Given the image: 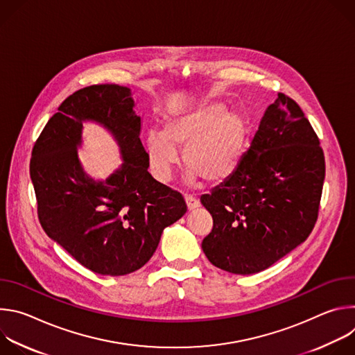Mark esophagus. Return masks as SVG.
<instances>
[{
  "label": "esophagus",
  "mask_w": 355,
  "mask_h": 355,
  "mask_svg": "<svg viewBox=\"0 0 355 355\" xmlns=\"http://www.w3.org/2000/svg\"><path fill=\"white\" fill-rule=\"evenodd\" d=\"M185 204H187L188 211L191 212V211H193V209H196L199 207V200L196 198H193L192 195H187L185 196Z\"/></svg>",
  "instance_id": "34e87169"
}]
</instances>
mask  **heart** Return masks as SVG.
<instances>
[{
  "label": "heart",
  "instance_id": "1",
  "mask_svg": "<svg viewBox=\"0 0 355 355\" xmlns=\"http://www.w3.org/2000/svg\"><path fill=\"white\" fill-rule=\"evenodd\" d=\"M248 139V122L223 103H200L167 116L163 132L151 129L143 137L148 168L163 184L171 181L182 151L188 184L226 181L239 167Z\"/></svg>",
  "mask_w": 355,
  "mask_h": 355
}]
</instances>
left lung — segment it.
<instances>
[{"mask_svg":"<svg viewBox=\"0 0 355 355\" xmlns=\"http://www.w3.org/2000/svg\"><path fill=\"white\" fill-rule=\"evenodd\" d=\"M324 173L318 135L295 101L279 92L237 170L200 196L214 219L202 241L208 260L240 275L281 260L313 230Z\"/></svg>","mask_w":355,"mask_h":355,"instance_id":"1","label":"left lung"}]
</instances>
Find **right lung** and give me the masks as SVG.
<instances>
[{
	"instance_id": "right-lung-1",
	"label": "right lung",
	"mask_w": 355,
	"mask_h": 355,
	"mask_svg": "<svg viewBox=\"0 0 355 355\" xmlns=\"http://www.w3.org/2000/svg\"><path fill=\"white\" fill-rule=\"evenodd\" d=\"M128 87L89 85L67 96L37 137L31 180L46 234L81 266L119 277L155 254L163 230L187 212L182 195L156 181L140 141L141 119ZM95 121L116 137L124 163L105 182L82 168V123Z\"/></svg>"
}]
</instances>
